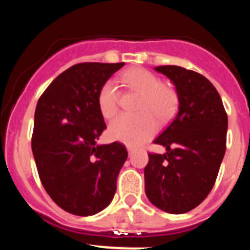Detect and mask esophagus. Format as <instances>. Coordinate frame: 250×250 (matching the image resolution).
Segmentation results:
<instances>
[{
  "label": "esophagus",
  "instance_id": "obj_1",
  "mask_svg": "<svg viewBox=\"0 0 250 250\" xmlns=\"http://www.w3.org/2000/svg\"><path fill=\"white\" fill-rule=\"evenodd\" d=\"M128 155H129V157L133 156V155H134V150H133V148L128 147Z\"/></svg>",
  "mask_w": 250,
  "mask_h": 250
}]
</instances>
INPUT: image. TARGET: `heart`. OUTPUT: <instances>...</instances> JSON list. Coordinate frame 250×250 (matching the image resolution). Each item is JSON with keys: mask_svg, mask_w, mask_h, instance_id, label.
Masks as SVG:
<instances>
[{"mask_svg": "<svg viewBox=\"0 0 250 250\" xmlns=\"http://www.w3.org/2000/svg\"><path fill=\"white\" fill-rule=\"evenodd\" d=\"M122 82L131 90L141 93L137 111L139 115L117 116L109 125V136L115 141L129 147H140L156 131L155 115L161 121L171 116L177 104L176 93L163 84L153 73L143 68H133L125 71ZM120 90L113 80H108L100 88L97 94V105L104 119H111L119 110Z\"/></svg>", "mask_w": 250, "mask_h": 250, "instance_id": "1", "label": "heart"}]
</instances>
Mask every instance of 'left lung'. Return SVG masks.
Instances as JSON below:
<instances>
[{"label":"left lung","mask_w":250,"mask_h":250,"mask_svg":"<svg viewBox=\"0 0 250 250\" xmlns=\"http://www.w3.org/2000/svg\"><path fill=\"white\" fill-rule=\"evenodd\" d=\"M175 85L179 111L154 143L165 154H148L146 195L169 214L200 205L213 188L226 153L227 117L222 100L209 80L177 65L155 67Z\"/></svg>","instance_id":"obj_1"}]
</instances>
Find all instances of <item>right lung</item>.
Returning <instances> with one entry per match:
<instances>
[{
  "label": "right lung",
  "mask_w": 250,
  "mask_h": 250,
  "mask_svg": "<svg viewBox=\"0 0 250 250\" xmlns=\"http://www.w3.org/2000/svg\"><path fill=\"white\" fill-rule=\"evenodd\" d=\"M125 63H79L50 83L37 102L31 140L37 171L59 207L79 216L107 208L128 157L119 142L99 145L105 123L100 88Z\"/></svg>",
  "instance_id": "1"
}]
</instances>
